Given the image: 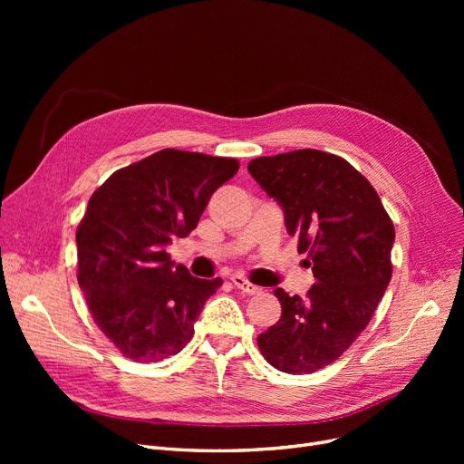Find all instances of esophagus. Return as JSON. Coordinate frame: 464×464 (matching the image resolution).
<instances>
[{
  "mask_svg": "<svg viewBox=\"0 0 464 464\" xmlns=\"http://www.w3.org/2000/svg\"><path fill=\"white\" fill-rule=\"evenodd\" d=\"M231 282H233V285H235L237 289L242 291V294H248V295H257V294H261V287L254 285L252 282H248L245 276H240V275H233V276H231Z\"/></svg>",
  "mask_w": 464,
  "mask_h": 464,
  "instance_id": "esophagus-1",
  "label": "esophagus"
}]
</instances>
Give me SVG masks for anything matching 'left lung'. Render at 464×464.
Here are the masks:
<instances>
[{
	"mask_svg": "<svg viewBox=\"0 0 464 464\" xmlns=\"http://www.w3.org/2000/svg\"><path fill=\"white\" fill-rule=\"evenodd\" d=\"M254 180L284 210L285 229L308 254L306 299L282 287L280 320L257 336L263 357L287 374H310L343 355L369 325L392 280L395 227L376 189L346 160L322 150L263 156Z\"/></svg>",
	"mask_w": 464,
	"mask_h": 464,
	"instance_id": "1",
	"label": "left lung"
}]
</instances>
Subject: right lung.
<instances>
[{"instance_id": "right-lung-1", "label": "right lung", "mask_w": 464, "mask_h": 464, "mask_svg": "<svg viewBox=\"0 0 464 464\" xmlns=\"http://www.w3.org/2000/svg\"><path fill=\"white\" fill-rule=\"evenodd\" d=\"M238 161L175 149L112 173L77 229L79 285L111 343L137 362L177 355L222 278L203 280L170 261L167 246L198 227L210 195Z\"/></svg>"}]
</instances>
